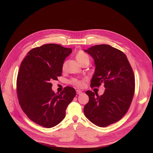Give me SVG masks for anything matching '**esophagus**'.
I'll return each instance as SVG.
<instances>
[{"label": "esophagus", "mask_w": 153, "mask_h": 153, "mask_svg": "<svg viewBox=\"0 0 153 153\" xmlns=\"http://www.w3.org/2000/svg\"><path fill=\"white\" fill-rule=\"evenodd\" d=\"M82 93V91L80 90H76V94H81Z\"/></svg>", "instance_id": "obj_1"}]
</instances>
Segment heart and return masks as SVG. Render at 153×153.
Instances as JSON below:
<instances>
[{
    "label": "heart",
    "instance_id": "obj_1",
    "mask_svg": "<svg viewBox=\"0 0 153 153\" xmlns=\"http://www.w3.org/2000/svg\"><path fill=\"white\" fill-rule=\"evenodd\" d=\"M76 58L77 61L80 64L83 62L87 61V60H89V56H88V55L84 52H83V51H82V50L79 51V52L76 53ZM64 66H65V64H64L63 65V68H64ZM71 82H72V84H73L74 85H75L78 87H82L84 84V81L78 80L76 79L72 80Z\"/></svg>",
    "mask_w": 153,
    "mask_h": 153
}]
</instances>
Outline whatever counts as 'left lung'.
I'll return each mask as SVG.
<instances>
[{
	"mask_svg": "<svg viewBox=\"0 0 153 153\" xmlns=\"http://www.w3.org/2000/svg\"><path fill=\"white\" fill-rule=\"evenodd\" d=\"M84 52L95 64L91 87L103 84L105 88L100 96L86 91L89 101L84 106L85 116L96 126H107L119 121L131 105L135 91L133 69L126 55L110 45H95Z\"/></svg>",
	"mask_w": 153,
	"mask_h": 153,
	"instance_id": "obj_1",
	"label": "left lung"
}]
</instances>
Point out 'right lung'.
Returning <instances> with one entry per match:
<instances>
[{"label":"right lung","instance_id":"add662e5","mask_svg":"<svg viewBox=\"0 0 153 153\" xmlns=\"http://www.w3.org/2000/svg\"><path fill=\"white\" fill-rule=\"evenodd\" d=\"M71 52L60 45H43L30 50L21 63L16 82L19 103L27 117L41 126L50 128L61 123L76 95L71 87L55 93L51 84L61 76L64 62Z\"/></svg>","mask_w":153,"mask_h":153}]
</instances>
